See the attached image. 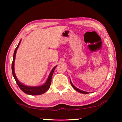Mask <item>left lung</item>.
<instances>
[{
	"mask_svg": "<svg viewBox=\"0 0 122 122\" xmlns=\"http://www.w3.org/2000/svg\"><path fill=\"white\" fill-rule=\"evenodd\" d=\"M70 82H71V86H73V88L74 89H75V90L77 91V92H80V93H82V94H89V92H85V91H83V90H80V89H78L77 88H76V86H74L73 85V84L72 83V82H71V80H70Z\"/></svg>",
	"mask_w": 122,
	"mask_h": 122,
	"instance_id": "obj_1",
	"label": "left lung"
}]
</instances>
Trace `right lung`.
<instances>
[{
	"label": "right lung",
	"mask_w": 122,
	"mask_h": 122,
	"mask_svg": "<svg viewBox=\"0 0 122 122\" xmlns=\"http://www.w3.org/2000/svg\"><path fill=\"white\" fill-rule=\"evenodd\" d=\"M21 42V40H20L19 44L18 45L17 47H16L15 51H14L13 54V61H12V74H13V76L15 79V81L17 83L18 86H19L20 89H21L22 92L25 93L27 94L30 95H41L45 93V92H46L47 90H48L51 84V77H52L54 71L55 69L56 68L57 66H55L51 70L50 74L47 78V81L44 84H43L42 85L40 86H26L25 84H22L21 82H20L18 79L16 77L15 75V72H14V61H15V55L16 51L19 47V45Z\"/></svg>",
	"instance_id": "1"
}]
</instances>
